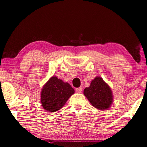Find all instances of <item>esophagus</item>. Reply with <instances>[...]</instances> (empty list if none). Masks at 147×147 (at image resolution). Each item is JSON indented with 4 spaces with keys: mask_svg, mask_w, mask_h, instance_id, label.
Masks as SVG:
<instances>
[{
    "mask_svg": "<svg viewBox=\"0 0 147 147\" xmlns=\"http://www.w3.org/2000/svg\"><path fill=\"white\" fill-rule=\"evenodd\" d=\"M82 88H76V93H80L81 92H82Z\"/></svg>",
    "mask_w": 147,
    "mask_h": 147,
    "instance_id": "obj_1",
    "label": "esophagus"
}]
</instances>
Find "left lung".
<instances>
[{
    "label": "left lung",
    "mask_w": 147,
    "mask_h": 147,
    "mask_svg": "<svg viewBox=\"0 0 147 147\" xmlns=\"http://www.w3.org/2000/svg\"><path fill=\"white\" fill-rule=\"evenodd\" d=\"M84 94L94 108L106 110L113 103V96L111 88L100 76H96L90 86L84 90Z\"/></svg>",
    "instance_id": "1"
}]
</instances>
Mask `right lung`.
I'll list each match as a JSON object with an SVG mask.
<instances>
[{"label": "right lung", "instance_id": "add662e5", "mask_svg": "<svg viewBox=\"0 0 147 147\" xmlns=\"http://www.w3.org/2000/svg\"><path fill=\"white\" fill-rule=\"evenodd\" d=\"M74 93V89L70 84L53 76L41 89V106L49 112H55L63 108Z\"/></svg>", "mask_w": 147, "mask_h": 147}]
</instances>
